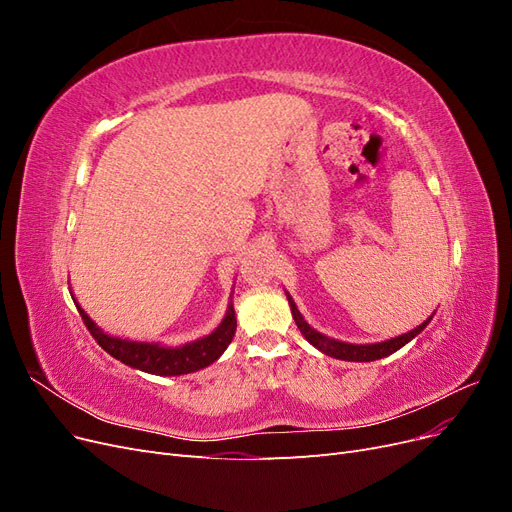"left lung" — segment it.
<instances>
[{
  "instance_id": "left-lung-1",
  "label": "left lung",
  "mask_w": 512,
  "mask_h": 512,
  "mask_svg": "<svg viewBox=\"0 0 512 512\" xmlns=\"http://www.w3.org/2000/svg\"><path fill=\"white\" fill-rule=\"evenodd\" d=\"M286 299H288V305H290V312H292L294 322H297L299 331L303 333V337L307 339L309 344H312L314 348H318L322 354L333 356V359H339V361H354V363L378 361V359H384V356H389V354L397 352L399 348H404L408 342H412V339L427 327V324H429L431 318H433V314H436V312H433L425 322L418 324L416 329H412V331H408V333H401V335L391 337V339H384V342H378V344H348V342H339V339L327 337L324 333L316 331L314 327H309L307 320H305L303 314L299 312L297 303L292 301V297H290L288 292H286Z\"/></svg>"
}]
</instances>
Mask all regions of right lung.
I'll list each match as a JSON object with an SVG mask.
<instances>
[{
	"instance_id": "obj_1",
	"label": "right lung",
	"mask_w": 512,
	"mask_h": 512,
	"mask_svg": "<svg viewBox=\"0 0 512 512\" xmlns=\"http://www.w3.org/2000/svg\"><path fill=\"white\" fill-rule=\"evenodd\" d=\"M74 303L79 307V314L83 316V322L87 324L89 333L94 335V339L102 346V350L115 356V359L121 361L123 365L141 369L145 374H153V376H183V374H192V371L209 367L224 354V350L228 348L237 331V318H235V307H232V301L228 303L222 322L209 335L181 346H166L162 342H134V339L104 333L98 324L89 318V314L79 305V301Z\"/></svg>"
}]
</instances>
